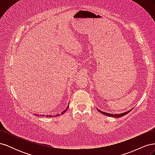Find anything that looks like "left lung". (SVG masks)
Here are the masks:
<instances>
[{"label":"left lung","mask_w":155,"mask_h":155,"mask_svg":"<svg viewBox=\"0 0 155 155\" xmlns=\"http://www.w3.org/2000/svg\"><path fill=\"white\" fill-rule=\"evenodd\" d=\"M97 110L98 111H99V112H100V113H101V114H103L106 115V116H108L115 117V118H120V117L123 116H125V114H128L129 112L131 110H128V111L125 112H123V113H121V114H110V113H107V112H103V111H101V110H99V109H97Z\"/></svg>","instance_id":"left-lung-1"}]
</instances>
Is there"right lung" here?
Masks as SVG:
<instances>
[{"instance_id": "right-lung-1", "label": "right lung", "mask_w": 155, "mask_h": 155, "mask_svg": "<svg viewBox=\"0 0 155 155\" xmlns=\"http://www.w3.org/2000/svg\"><path fill=\"white\" fill-rule=\"evenodd\" d=\"M68 107H67V109H65L64 111H63L62 112H61V114H63L64 113V112H66L67 111V109H68ZM37 116V115H38V114H36ZM60 114H58L57 115H54V116H51V115H46V116H45V117H49V118H50V117H54V116H59ZM42 116H45L44 115H42Z\"/></svg>"}]
</instances>
